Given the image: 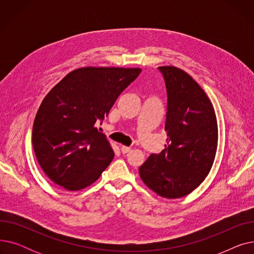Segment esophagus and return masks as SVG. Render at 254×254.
<instances>
[{
    "label": "esophagus",
    "mask_w": 254,
    "mask_h": 254,
    "mask_svg": "<svg viewBox=\"0 0 254 254\" xmlns=\"http://www.w3.org/2000/svg\"><path fill=\"white\" fill-rule=\"evenodd\" d=\"M120 149H122L123 153H127L131 150L130 147H128V146H125V145H122V148H120Z\"/></svg>",
    "instance_id": "34e87169"
}]
</instances>
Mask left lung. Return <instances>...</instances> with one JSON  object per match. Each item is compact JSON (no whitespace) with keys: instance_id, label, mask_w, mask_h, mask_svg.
<instances>
[{"instance_id":"left-lung-1","label":"left lung","mask_w":254,"mask_h":254,"mask_svg":"<svg viewBox=\"0 0 254 254\" xmlns=\"http://www.w3.org/2000/svg\"><path fill=\"white\" fill-rule=\"evenodd\" d=\"M168 104L167 144L140 168L142 181L158 195L178 198L201 184L214 162L218 129L213 105L191 76L172 65L158 66Z\"/></svg>"}]
</instances>
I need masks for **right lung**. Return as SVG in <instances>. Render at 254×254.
<instances>
[{"label": "right lung", "mask_w": 254, "mask_h": 254, "mask_svg": "<svg viewBox=\"0 0 254 254\" xmlns=\"http://www.w3.org/2000/svg\"><path fill=\"white\" fill-rule=\"evenodd\" d=\"M141 71L114 66L80 68L47 93L34 122L33 147L51 181L75 191L99 179L114 152L96 126Z\"/></svg>", "instance_id": "add662e5"}]
</instances>
